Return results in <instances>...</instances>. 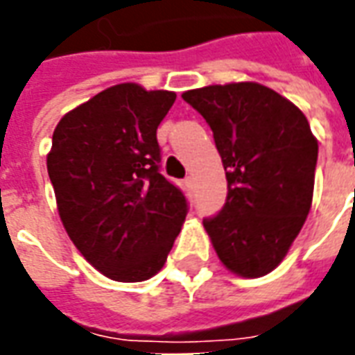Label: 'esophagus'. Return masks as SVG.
<instances>
[{"instance_id": "1", "label": "esophagus", "mask_w": 355, "mask_h": 355, "mask_svg": "<svg viewBox=\"0 0 355 355\" xmlns=\"http://www.w3.org/2000/svg\"><path fill=\"white\" fill-rule=\"evenodd\" d=\"M184 184L188 186V188H190V190H192L193 184H196V180H193V177H186V178H184Z\"/></svg>"}]
</instances>
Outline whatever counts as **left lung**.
Here are the masks:
<instances>
[{"label":"left lung","instance_id":"obj_1","mask_svg":"<svg viewBox=\"0 0 355 355\" xmlns=\"http://www.w3.org/2000/svg\"><path fill=\"white\" fill-rule=\"evenodd\" d=\"M207 121L228 196L203 220L218 259L241 277L270 274L312 207L318 140L300 110L261 83H228L182 94Z\"/></svg>","mask_w":355,"mask_h":355}]
</instances>
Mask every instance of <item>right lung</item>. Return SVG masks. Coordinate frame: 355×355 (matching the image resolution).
<instances>
[{"label": "right lung", "mask_w": 355, "mask_h": 355, "mask_svg": "<svg viewBox=\"0 0 355 355\" xmlns=\"http://www.w3.org/2000/svg\"><path fill=\"white\" fill-rule=\"evenodd\" d=\"M177 94L119 83L68 112L53 132L47 171L58 215L85 261L114 282L163 268L188 213L159 173L157 127Z\"/></svg>", "instance_id": "obj_1"}]
</instances>
